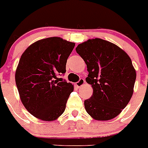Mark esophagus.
<instances>
[{"mask_svg": "<svg viewBox=\"0 0 148 148\" xmlns=\"http://www.w3.org/2000/svg\"><path fill=\"white\" fill-rule=\"evenodd\" d=\"M84 83H85V79H83V78H81V79H79V81L76 83V86H77V87H80L82 86L83 85H84Z\"/></svg>", "mask_w": 148, "mask_h": 148, "instance_id": "34e87169", "label": "esophagus"}]
</instances>
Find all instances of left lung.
<instances>
[{
    "instance_id": "left-lung-1",
    "label": "left lung",
    "mask_w": 148,
    "mask_h": 148,
    "mask_svg": "<svg viewBox=\"0 0 148 148\" xmlns=\"http://www.w3.org/2000/svg\"><path fill=\"white\" fill-rule=\"evenodd\" d=\"M76 51L87 65L86 80L93 95L84 101L88 115L97 121L112 119L121 112L133 94L136 73L127 53L115 44L92 38Z\"/></svg>"
}]
</instances>
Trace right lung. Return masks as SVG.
Returning a JSON list of instances; mask_svg holds the SVG:
<instances>
[{"label":"right lung","mask_w":148,"mask_h":148,"mask_svg":"<svg viewBox=\"0 0 148 148\" xmlns=\"http://www.w3.org/2000/svg\"><path fill=\"white\" fill-rule=\"evenodd\" d=\"M74 46V42L51 37L32 44L21 56L15 83L23 105L37 119L51 121L65 111L74 86L57 76L66 71Z\"/></svg>","instance_id":"obj_1"}]
</instances>
